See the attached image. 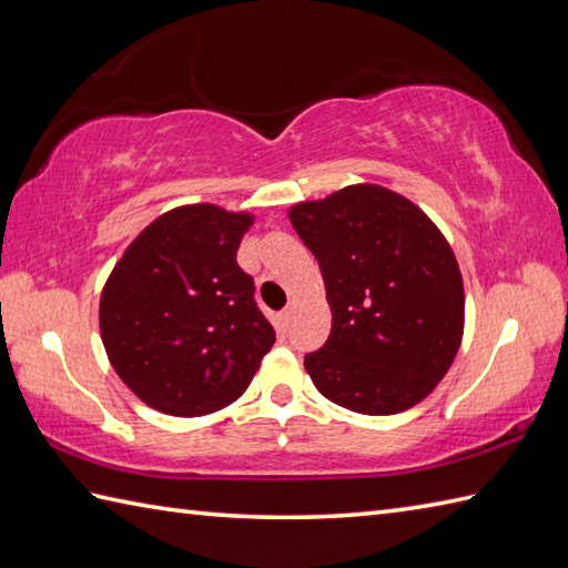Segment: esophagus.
Returning a JSON list of instances; mask_svg holds the SVG:
<instances>
[{"label":"esophagus","instance_id":"1","mask_svg":"<svg viewBox=\"0 0 568 568\" xmlns=\"http://www.w3.org/2000/svg\"><path fill=\"white\" fill-rule=\"evenodd\" d=\"M293 315H295V310H293V307H285V310L281 312V320H283V324H285V327H287V324H291Z\"/></svg>","mask_w":568,"mask_h":568}]
</instances>
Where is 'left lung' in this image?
<instances>
[{
    "label": "left lung",
    "mask_w": 568,
    "mask_h": 568,
    "mask_svg": "<svg viewBox=\"0 0 568 568\" xmlns=\"http://www.w3.org/2000/svg\"><path fill=\"white\" fill-rule=\"evenodd\" d=\"M291 222L315 253L332 307L329 339L305 356L317 390L361 415L425 400L464 336V281L444 234L381 185L300 202Z\"/></svg>",
    "instance_id": "left-lung-1"
}]
</instances>
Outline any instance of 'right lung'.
Instances as JSON below:
<instances>
[{
  "instance_id": "obj_1",
  "label": "right lung",
  "mask_w": 568,
  "mask_h": 568,
  "mask_svg": "<svg viewBox=\"0 0 568 568\" xmlns=\"http://www.w3.org/2000/svg\"><path fill=\"white\" fill-rule=\"evenodd\" d=\"M251 214L187 204L131 241L100 300L114 371L153 409L197 417L248 388L275 344L236 251Z\"/></svg>"
}]
</instances>
